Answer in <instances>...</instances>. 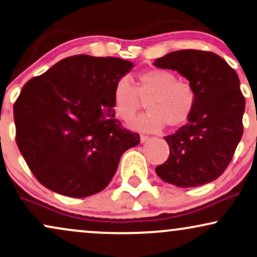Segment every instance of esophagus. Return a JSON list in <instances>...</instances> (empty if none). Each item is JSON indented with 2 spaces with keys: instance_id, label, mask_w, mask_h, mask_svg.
Masks as SVG:
<instances>
[{
  "instance_id": "esophagus-1",
  "label": "esophagus",
  "mask_w": 257,
  "mask_h": 257,
  "mask_svg": "<svg viewBox=\"0 0 257 257\" xmlns=\"http://www.w3.org/2000/svg\"><path fill=\"white\" fill-rule=\"evenodd\" d=\"M149 138H148V136H146V135H140V141H141L142 142V144H144V142H146V141H147V140H148Z\"/></svg>"
}]
</instances>
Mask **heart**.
Listing matches in <instances>:
<instances>
[{
  "instance_id": "heart-1",
  "label": "heart",
  "mask_w": 257,
  "mask_h": 257,
  "mask_svg": "<svg viewBox=\"0 0 257 257\" xmlns=\"http://www.w3.org/2000/svg\"><path fill=\"white\" fill-rule=\"evenodd\" d=\"M112 98L116 115L123 121L132 119L147 103L149 111L131 125L138 131L157 132L166 124L170 128L185 124L196 106L197 93L172 71L153 69L140 73L135 86L129 78H119L113 85Z\"/></svg>"
}]
</instances>
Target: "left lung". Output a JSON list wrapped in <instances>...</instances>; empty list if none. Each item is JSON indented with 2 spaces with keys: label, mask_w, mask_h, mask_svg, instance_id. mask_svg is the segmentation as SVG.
<instances>
[{
  "label": "left lung",
  "mask_w": 257,
  "mask_h": 257,
  "mask_svg": "<svg viewBox=\"0 0 257 257\" xmlns=\"http://www.w3.org/2000/svg\"><path fill=\"white\" fill-rule=\"evenodd\" d=\"M154 65L178 71L197 93L186 124L165 138L170 157L155 172L183 188L216 180L229 166L243 135L245 98L236 71L218 54L199 50L171 52Z\"/></svg>",
  "instance_id": "left-lung-1"
}]
</instances>
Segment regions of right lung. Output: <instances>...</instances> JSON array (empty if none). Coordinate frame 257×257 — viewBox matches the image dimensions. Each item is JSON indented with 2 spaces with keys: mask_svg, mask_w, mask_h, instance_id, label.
Instances as JSON below:
<instances>
[{
  "mask_svg": "<svg viewBox=\"0 0 257 257\" xmlns=\"http://www.w3.org/2000/svg\"><path fill=\"white\" fill-rule=\"evenodd\" d=\"M133 66L79 54L25 84L14 104L16 144L41 185L74 198L108 186L123 153L140 144L113 110V85Z\"/></svg>",
  "mask_w": 257,
  "mask_h": 257,
  "instance_id": "1",
  "label": "right lung"
}]
</instances>
